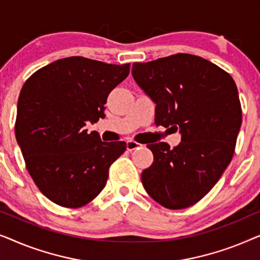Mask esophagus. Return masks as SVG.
<instances>
[{
  "instance_id": "34e87169",
  "label": "esophagus",
  "mask_w": 260,
  "mask_h": 260,
  "mask_svg": "<svg viewBox=\"0 0 260 260\" xmlns=\"http://www.w3.org/2000/svg\"><path fill=\"white\" fill-rule=\"evenodd\" d=\"M141 147H142V144L138 143V142H135V141H127L126 142L127 151H133V150H135V149H138Z\"/></svg>"
}]
</instances>
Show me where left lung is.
Wrapping results in <instances>:
<instances>
[{"label":"left lung","mask_w":260,"mask_h":260,"mask_svg":"<svg viewBox=\"0 0 260 260\" xmlns=\"http://www.w3.org/2000/svg\"><path fill=\"white\" fill-rule=\"evenodd\" d=\"M133 77L156 103V125L181 133L173 149L166 142L147 145L154 162L142 172V183L163 207H190L233 157L241 125L237 85L215 63L187 53L134 62Z\"/></svg>","instance_id":"8db88e82"}]
</instances>
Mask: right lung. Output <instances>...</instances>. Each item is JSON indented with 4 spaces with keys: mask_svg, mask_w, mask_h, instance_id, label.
Wrapping results in <instances>:
<instances>
[{
    "mask_svg": "<svg viewBox=\"0 0 260 260\" xmlns=\"http://www.w3.org/2000/svg\"><path fill=\"white\" fill-rule=\"evenodd\" d=\"M112 65L70 56L38 70L21 88L15 136L26 168L46 198L67 208L91 202L105 187L125 142H102L87 120L104 117L110 92L129 76Z\"/></svg>",
    "mask_w": 260,
    "mask_h": 260,
    "instance_id": "1",
    "label": "right lung"
}]
</instances>
